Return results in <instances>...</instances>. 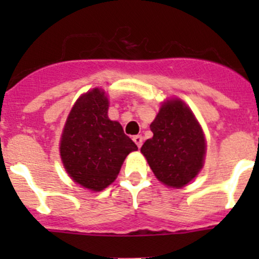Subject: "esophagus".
Listing matches in <instances>:
<instances>
[{
    "mask_svg": "<svg viewBox=\"0 0 259 259\" xmlns=\"http://www.w3.org/2000/svg\"><path fill=\"white\" fill-rule=\"evenodd\" d=\"M133 140H134V143L135 144L138 145V148H142V145H143V137L142 135H135L134 138H133Z\"/></svg>",
    "mask_w": 259,
    "mask_h": 259,
    "instance_id": "34e87169",
    "label": "esophagus"
}]
</instances>
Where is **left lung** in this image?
Masks as SVG:
<instances>
[{
	"instance_id": "obj_1",
	"label": "left lung",
	"mask_w": 259,
	"mask_h": 259,
	"mask_svg": "<svg viewBox=\"0 0 259 259\" xmlns=\"http://www.w3.org/2000/svg\"><path fill=\"white\" fill-rule=\"evenodd\" d=\"M153 138L142 146L155 177L165 185L182 188L202 169L205 140L194 115L183 101L161 105L150 124Z\"/></svg>"
}]
</instances>
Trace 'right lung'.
<instances>
[{
    "instance_id": "obj_1",
    "label": "right lung",
    "mask_w": 259,
    "mask_h": 259,
    "mask_svg": "<svg viewBox=\"0 0 259 259\" xmlns=\"http://www.w3.org/2000/svg\"><path fill=\"white\" fill-rule=\"evenodd\" d=\"M108 109V98L100 89L81 96L67 116L60 143L69 176L94 192L110 185L127 154L138 150L121 125L109 119Z\"/></svg>"
}]
</instances>
